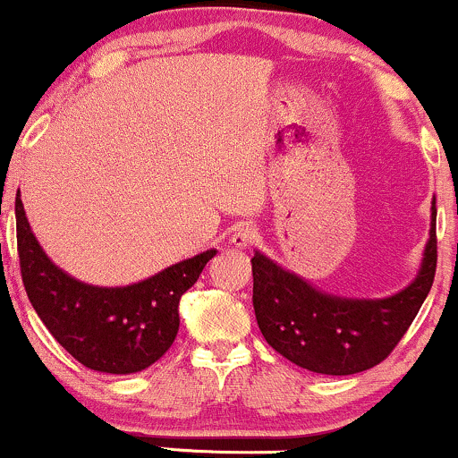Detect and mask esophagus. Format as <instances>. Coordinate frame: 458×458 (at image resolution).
Instances as JSON below:
<instances>
[{"label": "esophagus", "mask_w": 458, "mask_h": 458, "mask_svg": "<svg viewBox=\"0 0 458 458\" xmlns=\"http://www.w3.org/2000/svg\"><path fill=\"white\" fill-rule=\"evenodd\" d=\"M256 239H259V233H256L251 225H239L233 233V236H230V243L239 247V250H245V247L254 245Z\"/></svg>", "instance_id": "obj_1"}]
</instances>
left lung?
Listing matches in <instances>:
<instances>
[{
	"label": "left lung",
	"mask_w": 458,
	"mask_h": 458,
	"mask_svg": "<svg viewBox=\"0 0 458 458\" xmlns=\"http://www.w3.org/2000/svg\"><path fill=\"white\" fill-rule=\"evenodd\" d=\"M437 208L430 213L428 243L415 280L386 299H346L318 291L256 251L254 312L277 353L320 375H355L381 364L401 343L422 308L437 267Z\"/></svg>",
	"instance_id": "8db88e82"
}]
</instances>
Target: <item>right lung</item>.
<instances>
[{
    "instance_id": "right-lung-1",
    "label": "right lung",
    "mask_w": 458,
    "mask_h": 458,
    "mask_svg": "<svg viewBox=\"0 0 458 458\" xmlns=\"http://www.w3.org/2000/svg\"><path fill=\"white\" fill-rule=\"evenodd\" d=\"M17 247L25 293L51 335L79 364L131 375L155 364L178 334V303L217 251L208 250L129 286H92L55 267L31 233L17 193Z\"/></svg>"
}]
</instances>
